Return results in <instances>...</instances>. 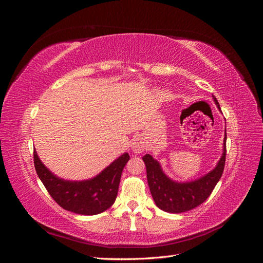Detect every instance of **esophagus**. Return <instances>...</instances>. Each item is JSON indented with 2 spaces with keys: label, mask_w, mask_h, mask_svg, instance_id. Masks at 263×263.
<instances>
[{
  "label": "esophagus",
  "mask_w": 263,
  "mask_h": 263,
  "mask_svg": "<svg viewBox=\"0 0 263 263\" xmlns=\"http://www.w3.org/2000/svg\"><path fill=\"white\" fill-rule=\"evenodd\" d=\"M145 149H146V145H145V142L142 141L141 139L137 138V139H135V140L132 142V150L134 151L135 154H141V153H144Z\"/></svg>",
  "instance_id": "esophagus-1"
}]
</instances>
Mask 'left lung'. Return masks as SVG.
I'll return each mask as SVG.
<instances>
[{
	"instance_id": "8db88e82",
	"label": "left lung",
	"mask_w": 263,
	"mask_h": 263,
	"mask_svg": "<svg viewBox=\"0 0 263 263\" xmlns=\"http://www.w3.org/2000/svg\"><path fill=\"white\" fill-rule=\"evenodd\" d=\"M215 104L220 109L216 98L213 97ZM226 133V130H225ZM226 139L224 138V149L217 165L204 177L190 181L177 182L166 177L161 165L153 156L147 154L142 157L147 169V180L151 195L159 209L168 213H183L193 210L208 200V197L221 178L226 161Z\"/></svg>"
}]
</instances>
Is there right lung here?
Returning <instances> with one entry per match:
<instances>
[{
    "instance_id": "obj_1",
    "label": "right lung",
    "mask_w": 263,
    "mask_h": 263,
    "mask_svg": "<svg viewBox=\"0 0 263 263\" xmlns=\"http://www.w3.org/2000/svg\"><path fill=\"white\" fill-rule=\"evenodd\" d=\"M128 160L129 155L125 153L97 177L84 181H68L55 177L47 169L34 150L36 172L50 196L63 210L81 215H97L114 204L122 172Z\"/></svg>"
}]
</instances>
